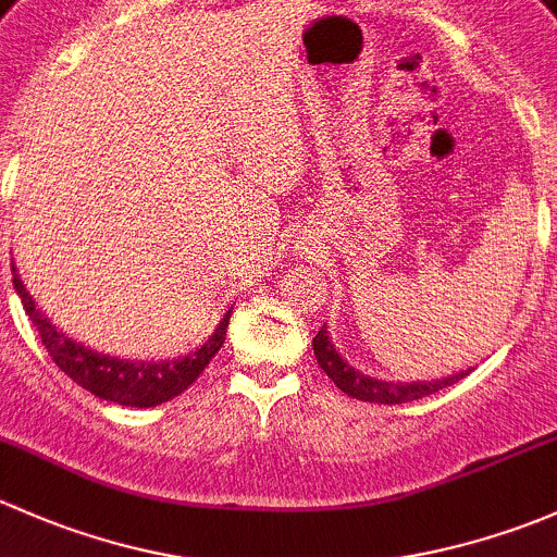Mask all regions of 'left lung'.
Instances as JSON below:
<instances>
[{"instance_id": "left-lung-1", "label": "left lung", "mask_w": 557, "mask_h": 557, "mask_svg": "<svg viewBox=\"0 0 557 557\" xmlns=\"http://www.w3.org/2000/svg\"><path fill=\"white\" fill-rule=\"evenodd\" d=\"M313 354H317L321 370L332 377L337 388L343 394L354 399H362V403H377V405H403L412 403V399L429 397V394L440 392V388L450 386V383L461 381L467 372H456V375L443 377V381H416V383H394V381H377V377L364 375V372L354 370L341 354L335 351V346L330 343L326 335V326H321L313 337Z\"/></svg>"}]
</instances>
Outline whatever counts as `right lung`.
I'll list each match as a JSON object with an SVG mask.
<instances>
[{"label": "right lung", "instance_id": "right-lung-1", "mask_svg": "<svg viewBox=\"0 0 557 557\" xmlns=\"http://www.w3.org/2000/svg\"><path fill=\"white\" fill-rule=\"evenodd\" d=\"M10 268H13L15 292H18L23 308H26L32 324L37 326L39 337H42V346L48 348L53 362L77 386L96 394L99 399H107V403L125 407H154L180 397L190 383L198 381L200 372L206 370V364L214 359V354L225 343L231 311L216 324L214 335L203 346L195 348L193 354H187V357L169 359V362H128V359L99 354L94 348L83 346V343L72 341L66 332H61L53 321L45 317L34 306L26 286H23L18 271H15V262H10Z\"/></svg>", "mask_w": 557, "mask_h": 557}]
</instances>
